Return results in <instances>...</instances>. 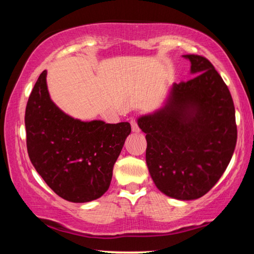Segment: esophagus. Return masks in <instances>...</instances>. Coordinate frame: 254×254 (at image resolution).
I'll list each match as a JSON object with an SVG mask.
<instances>
[{"instance_id": "esophagus-1", "label": "esophagus", "mask_w": 254, "mask_h": 254, "mask_svg": "<svg viewBox=\"0 0 254 254\" xmlns=\"http://www.w3.org/2000/svg\"><path fill=\"white\" fill-rule=\"evenodd\" d=\"M131 127H132V131L133 132H139L140 131L139 126H137L136 119H131Z\"/></svg>"}]
</instances>
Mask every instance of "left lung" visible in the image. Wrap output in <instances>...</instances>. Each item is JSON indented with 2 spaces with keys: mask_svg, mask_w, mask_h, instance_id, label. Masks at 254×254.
Returning <instances> with one entry per match:
<instances>
[{
  "mask_svg": "<svg viewBox=\"0 0 254 254\" xmlns=\"http://www.w3.org/2000/svg\"><path fill=\"white\" fill-rule=\"evenodd\" d=\"M197 75L175 84L168 104L137 120L145 134V161L160 191L176 199L204 196L233 156L238 128L231 93L207 58L185 55Z\"/></svg>",
  "mask_w": 254,
  "mask_h": 254,
  "instance_id": "8db88e82",
  "label": "left lung"
}]
</instances>
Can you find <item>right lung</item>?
<instances>
[{"mask_svg":"<svg viewBox=\"0 0 254 254\" xmlns=\"http://www.w3.org/2000/svg\"><path fill=\"white\" fill-rule=\"evenodd\" d=\"M46 77L44 70L25 107L30 160L62 198L72 203L100 198L110 187L130 123L83 122L68 117L50 100Z\"/></svg>","mask_w":254,"mask_h":254,"instance_id":"add662e5","label":"right lung"}]
</instances>
